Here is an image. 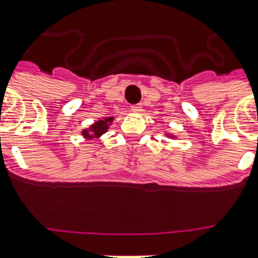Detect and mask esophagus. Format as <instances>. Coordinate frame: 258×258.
Returning <instances> with one entry per match:
<instances>
[{
  "mask_svg": "<svg viewBox=\"0 0 258 258\" xmlns=\"http://www.w3.org/2000/svg\"><path fill=\"white\" fill-rule=\"evenodd\" d=\"M131 110L134 111V113H141L142 106L141 104H134V106H131Z\"/></svg>",
  "mask_w": 258,
  "mask_h": 258,
  "instance_id": "obj_1",
  "label": "esophagus"
}]
</instances>
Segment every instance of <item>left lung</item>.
Returning <instances> with one entry per match:
<instances>
[{"label":"left lung","instance_id":"1","mask_svg":"<svg viewBox=\"0 0 258 258\" xmlns=\"http://www.w3.org/2000/svg\"><path fill=\"white\" fill-rule=\"evenodd\" d=\"M167 135H169V137H172V135H170V134H167Z\"/></svg>","mask_w":258,"mask_h":258}]
</instances>
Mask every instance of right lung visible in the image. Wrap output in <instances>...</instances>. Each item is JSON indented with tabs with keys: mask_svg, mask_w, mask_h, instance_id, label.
<instances>
[{
	"mask_svg": "<svg viewBox=\"0 0 258 258\" xmlns=\"http://www.w3.org/2000/svg\"><path fill=\"white\" fill-rule=\"evenodd\" d=\"M114 117H106V118H102V120H98L95 123L92 124L91 127L88 130H84L82 131V135L88 138V140H93V138H100L102 135L109 130V125L113 123Z\"/></svg>",
	"mask_w": 258,
	"mask_h": 258,
	"instance_id": "right-lung-1",
	"label": "right lung"
}]
</instances>
